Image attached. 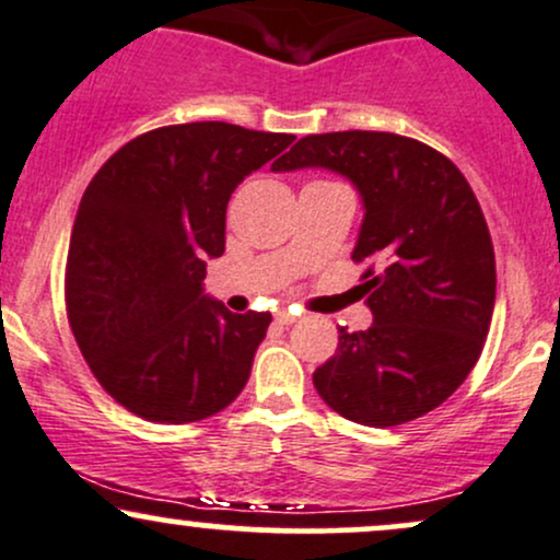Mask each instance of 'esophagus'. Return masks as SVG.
I'll use <instances>...</instances> for the list:
<instances>
[{"label": "esophagus", "instance_id": "obj_1", "mask_svg": "<svg viewBox=\"0 0 560 560\" xmlns=\"http://www.w3.org/2000/svg\"><path fill=\"white\" fill-rule=\"evenodd\" d=\"M273 318H276V324H281V327H287V324L294 322V313L287 311V308H281V311L273 313Z\"/></svg>", "mask_w": 560, "mask_h": 560}]
</instances>
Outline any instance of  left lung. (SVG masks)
Instances as JSON below:
<instances>
[{
	"label": "left lung",
	"mask_w": 560,
	"mask_h": 560,
	"mask_svg": "<svg viewBox=\"0 0 560 560\" xmlns=\"http://www.w3.org/2000/svg\"><path fill=\"white\" fill-rule=\"evenodd\" d=\"M327 167L364 199L353 262H364L374 324L337 329V353L313 372L346 420L393 428L417 420L465 383L494 313V247L481 205L444 153L396 132L305 135L276 172Z\"/></svg>",
	"instance_id": "obj_1"
}]
</instances>
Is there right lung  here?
<instances>
[{"label": "right lung", "mask_w": 560, "mask_h": 560, "mask_svg": "<svg viewBox=\"0 0 560 560\" xmlns=\"http://www.w3.org/2000/svg\"><path fill=\"white\" fill-rule=\"evenodd\" d=\"M292 140L229 121L170 125L132 138L90 180L66 311L90 372L132 415L199 422L247 385L270 313L207 300L205 260L225 252L233 188Z\"/></svg>", "instance_id": "right-lung-1"}]
</instances>
